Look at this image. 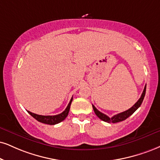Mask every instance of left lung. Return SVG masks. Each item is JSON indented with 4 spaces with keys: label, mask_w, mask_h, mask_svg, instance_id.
I'll return each mask as SVG.
<instances>
[{
    "label": "left lung",
    "mask_w": 160,
    "mask_h": 160,
    "mask_svg": "<svg viewBox=\"0 0 160 160\" xmlns=\"http://www.w3.org/2000/svg\"><path fill=\"white\" fill-rule=\"evenodd\" d=\"M145 91H146V85L145 86V88H144V90H143L142 93L141 97L139 98V99L138 100L137 102H136V103L134 104V105H133V107H131L130 109L125 110V111L122 112V113L116 114V115L113 116V117H111V118H110L109 116H108L107 115H105V114L102 113V112H100L99 110H98L96 108L95 106L93 105V104H92V108H93V110H94V112H95L96 115L100 119L102 120V121L108 122V123H109V122L116 123V122L124 121V120H125L127 118L129 117L130 116H131L132 114L134 113L136 110L138 109V108L140 107L142 103L144 97H145Z\"/></svg>",
    "instance_id": "obj_1"
}]
</instances>
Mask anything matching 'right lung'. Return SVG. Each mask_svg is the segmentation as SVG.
Returning <instances> with one entry per match:
<instances>
[{
    "mask_svg": "<svg viewBox=\"0 0 160 160\" xmlns=\"http://www.w3.org/2000/svg\"><path fill=\"white\" fill-rule=\"evenodd\" d=\"M72 97L71 98L70 103L68 104V107L66 108V109H65L62 113L58 114V115L42 116V115H38V114L33 113L30 111H28V113L30 114V115L32 116L33 118H35L37 121L40 122H41V123L47 124V125H56V124H58V123H59V122H62L63 120H64L65 119H66V117L68 116V113H69V111H70V104H71V102H72Z\"/></svg>",
    "mask_w": 160,
    "mask_h": 160,
    "instance_id": "add662e5",
    "label": "right lung"
}]
</instances>
